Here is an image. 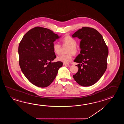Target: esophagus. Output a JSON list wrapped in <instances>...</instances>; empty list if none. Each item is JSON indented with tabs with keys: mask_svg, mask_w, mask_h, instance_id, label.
Wrapping results in <instances>:
<instances>
[{
	"mask_svg": "<svg viewBox=\"0 0 124 124\" xmlns=\"http://www.w3.org/2000/svg\"><path fill=\"white\" fill-rule=\"evenodd\" d=\"M63 66H70V65L69 64H67V63H63Z\"/></svg>",
	"mask_w": 124,
	"mask_h": 124,
	"instance_id": "1",
	"label": "esophagus"
}]
</instances>
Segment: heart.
Masks as SVG:
<instances>
[{"label": "heart", "instance_id": "b5f03b06", "mask_svg": "<svg viewBox=\"0 0 124 124\" xmlns=\"http://www.w3.org/2000/svg\"><path fill=\"white\" fill-rule=\"evenodd\" d=\"M62 42L64 44L68 45L69 46L68 53H70L66 55H61L59 56L57 58V61L61 62L64 63H67L71 61L73 55L71 54H77L78 53V49L76 47L77 42L76 39H75L72 37L70 36H66L64 37L62 39ZM53 50L54 53L56 54H59L61 50V46L58 43H54L53 44Z\"/></svg>", "mask_w": 124, "mask_h": 124}]
</instances>
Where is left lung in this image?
Instances as JSON below:
<instances>
[{"label": "left lung", "mask_w": 124, "mask_h": 124, "mask_svg": "<svg viewBox=\"0 0 124 124\" xmlns=\"http://www.w3.org/2000/svg\"><path fill=\"white\" fill-rule=\"evenodd\" d=\"M81 40L80 54L74 62L78 70L73 75L75 81L82 86L94 84L103 76L107 69L108 47L102 36L95 29L83 27L72 35Z\"/></svg>", "instance_id": "1"}]
</instances>
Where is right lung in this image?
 <instances>
[{
    "label": "right lung",
    "instance_id": "1",
    "mask_svg": "<svg viewBox=\"0 0 124 124\" xmlns=\"http://www.w3.org/2000/svg\"><path fill=\"white\" fill-rule=\"evenodd\" d=\"M49 29L36 27L25 34L19 44V66L25 76L38 87H47L55 78L61 62H52L56 58L54 42L59 39Z\"/></svg>",
    "mask_w": 124,
    "mask_h": 124
}]
</instances>
